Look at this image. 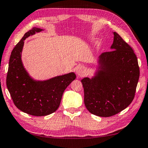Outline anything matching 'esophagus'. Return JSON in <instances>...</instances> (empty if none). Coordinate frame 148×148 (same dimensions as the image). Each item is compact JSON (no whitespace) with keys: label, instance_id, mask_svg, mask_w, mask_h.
Instances as JSON below:
<instances>
[{"label":"esophagus","instance_id":"1","mask_svg":"<svg viewBox=\"0 0 148 148\" xmlns=\"http://www.w3.org/2000/svg\"><path fill=\"white\" fill-rule=\"evenodd\" d=\"M86 73V70L84 69V68L82 66H79L78 69H76V74L79 76H82L84 75H85Z\"/></svg>","mask_w":148,"mask_h":148}]
</instances>
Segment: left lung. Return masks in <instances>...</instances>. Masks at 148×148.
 Returning <instances> with one entry per match:
<instances>
[{"instance_id":"8db88e82","label":"left lung","mask_w":148,"mask_h":148,"mask_svg":"<svg viewBox=\"0 0 148 148\" xmlns=\"http://www.w3.org/2000/svg\"><path fill=\"white\" fill-rule=\"evenodd\" d=\"M112 34V51L99 56L94 76L81 79L86 107L101 117L114 115L132 103L140 76L132 47L117 33Z\"/></svg>"}]
</instances>
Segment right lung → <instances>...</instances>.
<instances>
[{"label": "right lung", "instance_id": "add662e5", "mask_svg": "<svg viewBox=\"0 0 148 148\" xmlns=\"http://www.w3.org/2000/svg\"><path fill=\"white\" fill-rule=\"evenodd\" d=\"M43 29L34 27L25 33L12 51L6 86L18 109L33 116H45L57 110L66 88L76 79L74 72L46 80H36L25 70L22 60L24 40Z\"/></svg>", "mask_w": 148, "mask_h": 148}]
</instances>
